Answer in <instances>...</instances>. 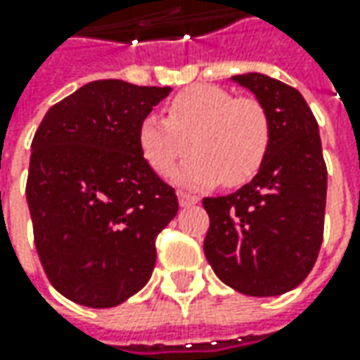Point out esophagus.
<instances>
[{
  "label": "esophagus",
  "mask_w": 360,
  "mask_h": 360,
  "mask_svg": "<svg viewBox=\"0 0 360 360\" xmlns=\"http://www.w3.org/2000/svg\"><path fill=\"white\" fill-rule=\"evenodd\" d=\"M178 202H180V206H182V208H188V206H194V204H198V202H200V198H198V196H194V194L178 192Z\"/></svg>",
  "instance_id": "34e87169"
}]
</instances>
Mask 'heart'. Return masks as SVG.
Segmentation results:
<instances>
[{"label": "heart", "instance_id": "b5f03b06", "mask_svg": "<svg viewBox=\"0 0 360 360\" xmlns=\"http://www.w3.org/2000/svg\"><path fill=\"white\" fill-rule=\"evenodd\" d=\"M184 188H208L220 180L238 186L262 166L270 146V120L256 98H234L218 86H192L166 105V118L148 114L138 126V148L146 164Z\"/></svg>", "mask_w": 360, "mask_h": 360}]
</instances>
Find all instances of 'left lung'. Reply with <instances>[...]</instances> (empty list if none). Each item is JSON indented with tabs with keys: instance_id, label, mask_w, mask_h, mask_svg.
Returning <instances> with one entry per match:
<instances>
[{
	"instance_id": "1",
	"label": "left lung",
	"mask_w": 360,
	"mask_h": 360,
	"mask_svg": "<svg viewBox=\"0 0 360 360\" xmlns=\"http://www.w3.org/2000/svg\"><path fill=\"white\" fill-rule=\"evenodd\" d=\"M264 105L269 154L229 196L204 198V255L216 276L248 297H276L302 283L323 242L326 166L319 124L292 86L264 74L232 76Z\"/></svg>"
}]
</instances>
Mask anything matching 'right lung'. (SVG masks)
Here are the masks:
<instances>
[{
	"label": "right lung",
	"instance_id": "add662e5",
	"mask_svg": "<svg viewBox=\"0 0 360 360\" xmlns=\"http://www.w3.org/2000/svg\"><path fill=\"white\" fill-rule=\"evenodd\" d=\"M170 88L98 79L51 105L32 142L27 206L49 283L90 309L150 281L178 198L140 154L138 126Z\"/></svg>",
	"mask_w": 360,
	"mask_h": 360
}]
</instances>
